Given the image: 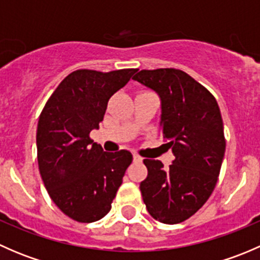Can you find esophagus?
Returning a JSON list of instances; mask_svg holds the SVG:
<instances>
[{
  "label": "esophagus",
  "mask_w": 260,
  "mask_h": 260,
  "mask_svg": "<svg viewBox=\"0 0 260 260\" xmlns=\"http://www.w3.org/2000/svg\"><path fill=\"white\" fill-rule=\"evenodd\" d=\"M142 157L141 156H138L137 153H133V161L135 162H142Z\"/></svg>",
  "instance_id": "34e87169"
}]
</instances>
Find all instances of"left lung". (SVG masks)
Masks as SVG:
<instances>
[{
    "instance_id": "left-lung-1",
    "label": "left lung",
    "mask_w": 260,
    "mask_h": 260,
    "mask_svg": "<svg viewBox=\"0 0 260 260\" xmlns=\"http://www.w3.org/2000/svg\"><path fill=\"white\" fill-rule=\"evenodd\" d=\"M133 80L159 96V129L175 156L169 169L158 159L143 161L148 170L140 185L143 203L153 219L179 224L208 201L216 185L225 153L219 106L182 70H141Z\"/></svg>"
}]
</instances>
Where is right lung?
<instances>
[{
	"mask_svg": "<svg viewBox=\"0 0 260 260\" xmlns=\"http://www.w3.org/2000/svg\"><path fill=\"white\" fill-rule=\"evenodd\" d=\"M136 72L75 70L55 89L39 118L41 179L55 205L79 222L96 221L108 214L132 162L129 151L104 152L89 133L98 129L109 98Z\"/></svg>",
	"mask_w": 260,
	"mask_h": 260,
	"instance_id": "right-lung-1",
	"label": "right lung"
}]
</instances>
